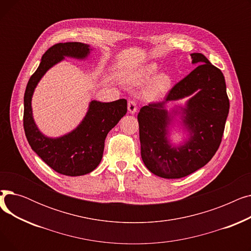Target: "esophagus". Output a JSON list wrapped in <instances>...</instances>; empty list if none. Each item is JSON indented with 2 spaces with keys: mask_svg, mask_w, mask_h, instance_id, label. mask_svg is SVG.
<instances>
[{
  "mask_svg": "<svg viewBox=\"0 0 251 251\" xmlns=\"http://www.w3.org/2000/svg\"><path fill=\"white\" fill-rule=\"evenodd\" d=\"M137 111V107H136V103L134 100H129L128 101V112L130 114H135Z\"/></svg>",
  "mask_w": 251,
  "mask_h": 251,
  "instance_id": "34e87169",
  "label": "esophagus"
}]
</instances>
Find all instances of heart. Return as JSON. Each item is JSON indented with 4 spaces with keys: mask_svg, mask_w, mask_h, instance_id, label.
<instances>
[{
    "mask_svg": "<svg viewBox=\"0 0 251 251\" xmlns=\"http://www.w3.org/2000/svg\"><path fill=\"white\" fill-rule=\"evenodd\" d=\"M157 65L150 63L123 74V81L127 84L138 86L150 81L156 73ZM172 86V79L167 73L156 74L143 91V97L148 100H157L164 98Z\"/></svg>",
    "mask_w": 251,
    "mask_h": 251,
    "instance_id": "heart-1",
    "label": "heart"
}]
</instances>
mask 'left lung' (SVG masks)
Instances as JSON below:
<instances>
[{
  "instance_id": "1",
  "label": "left lung",
  "mask_w": 251,
  "mask_h": 251,
  "mask_svg": "<svg viewBox=\"0 0 251 251\" xmlns=\"http://www.w3.org/2000/svg\"><path fill=\"white\" fill-rule=\"evenodd\" d=\"M190 56L192 64L199 66L170 90L164 101L144 105L137 116L142 162L150 172L165 179L188 176L212 160L229 114L222 71L201 52ZM187 96L185 105L167 110L170 102ZM176 122L188 132L179 145L169 139Z\"/></svg>"
}]
</instances>
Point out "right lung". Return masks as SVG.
<instances>
[{"label": "right lung", "instance_id": "add662e5", "mask_svg": "<svg viewBox=\"0 0 251 251\" xmlns=\"http://www.w3.org/2000/svg\"><path fill=\"white\" fill-rule=\"evenodd\" d=\"M91 50L89 45L82 43L52 46L42 57L41 64L29 78L24 94L23 126L29 146L49 167L66 176L85 175L100 165L105 137L126 115L127 100H91L82 121L71 132L59 137H49L41 132L34 122L32 96L38 82L52 66L65 58L86 60Z\"/></svg>", "mask_w": 251, "mask_h": 251}]
</instances>
